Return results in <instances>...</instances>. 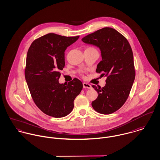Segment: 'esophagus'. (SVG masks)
<instances>
[{
  "mask_svg": "<svg viewBox=\"0 0 160 160\" xmlns=\"http://www.w3.org/2000/svg\"><path fill=\"white\" fill-rule=\"evenodd\" d=\"M83 87L84 88H87L88 89H91L92 88V86L88 83H86V82H84L83 83Z\"/></svg>",
  "mask_w": 160,
  "mask_h": 160,
  "instance_id": "1",
  "label": "esophagus"
}]
</instances>
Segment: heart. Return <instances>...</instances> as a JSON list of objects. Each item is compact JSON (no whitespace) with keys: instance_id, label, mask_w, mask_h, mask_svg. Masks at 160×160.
Wrapping results in <instances>:
<instances>
[{"instance_id":"1","label":"heart","mask_w":160,"mask_h":160,"mask_svg":"<svg viewBox=\"0 0 160 160\" xmlns=\"http://www.w3.org/2000/svg\"><path fill=\"white\" fill-rule=\"evenodd\" d=\"M87 49H95V48H92V47H89V48H87Z\"/></svg>"}]
</instances>
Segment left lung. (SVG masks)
Returning a JSON list of instances; mask_svg holds the SVG:
<instances>
[{
  "label": "left lung",
  "instance_id": "8db88e82",
  "mask_svg": "<svg viewBox=\"0 0 160 160\" xmlns=\"http://www.w3.org/2000/svg\"><path fill=\"white\" fill-rule=\"evenodd\" d=\"M82 41L100 48L102 60L96 72L107 77L104 87L92 86L98 94L92 106L98 113L112 114L127 100L135 79L131 46L123 35L111 28L98 30L82 38Z\"/></svg>",
  "mask_w": 160,
  "mask_h": 160
}]
</instances>
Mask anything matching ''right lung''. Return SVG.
Segmentation results:
<instances>
[{
    "instance_id": "add662e5",
    "label": "right lung",
    "mask_w": 160,
    "mask_h": 160,
    "mask_svg": "<svg viewBox=\"0 0 160 160\" xmlns=\"http://www.w3.org/2000/svg\"><path fill=\"white\" fill-rule=\"evenodd\" d=\"M79 36L48 33L35 40L28 51L25 78L32 100L45 114L60 118L73 110L74 100L82 89L77 79L59 84L60 70L65 67V51Z\"/></svg>"
}]
</instances>
